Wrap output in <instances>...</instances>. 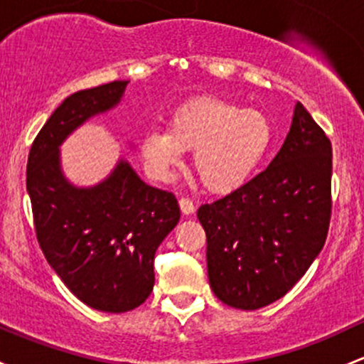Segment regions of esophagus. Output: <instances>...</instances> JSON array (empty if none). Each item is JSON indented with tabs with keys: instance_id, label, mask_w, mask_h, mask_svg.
<instances>
[{
	"instance_id": "1",
	"label": "esophagus",
	"mask_w": 364,
	"mask_h": 364,
	"mask_svg": "<svg viewBox=\"0 0 364 364\" xmlns=\"http://www.w3.org/2000/svg\"><path fill=\"white\" fill-rule=\"evenodd\" d=\"M179 208H181V213L186 214V216L195 211V204L192 200H190V198H186V197L179 198Z\"/></svg>"
}]
</instances>
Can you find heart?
Wrapping results in <instances>:
<instances>
[{"label":"heart","instance_id":"obj_1","mask_svg":"<svg viewBox=\"0 0 364 364\" xmlns=\"http://www.w3.org/2000/svg\"><path fill=\"white\" fill-rule=\"evenodd\" d=\"M274 141L269 117L218 97H198L172 112L167 129H151L139 144L144 167L169 181L183 153L193 151V169L214 193L240 188L255 176Z\"/></svg>","mask_w":364,"mask_h":364}]
</instances>
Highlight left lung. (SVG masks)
<instances>
[{"mask_svg":"<svg viewBox=\"0 0 364 364\" xmlns=\"http://www.w3.org/2000/svg\"><path fill=\"white\" fill-rule=\"evenodd\" d=\"M330 216L331 143L296 102L291 127L270 166L198 208L214 294L240 311L284 296L323 250Z\"/></svg>","mask_w":364,"mask_h":364,"instance_id":"obj_1","label":"left lung"}]
</instances>
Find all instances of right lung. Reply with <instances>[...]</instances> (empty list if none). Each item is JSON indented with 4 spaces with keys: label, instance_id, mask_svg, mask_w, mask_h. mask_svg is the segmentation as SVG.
Returning a JSON list of instances; mask_svg holds the SVG:
<instances>
[{
    "label": "right lung",
    "instance_id": "right-lung-1",
    "mask_svg": "<svg viewBox=\"0 0 364 364\" xmlns=\"http://www.w3.org/2000/svg\"><path fill=\"white\" fill-rule=\"evenodd\" d=\"M127 83L117 80L64 99L31 146L26 179L47 262L78 300L112 314L150 296L155 252L181 216L174 195L146 185L124 159L97 185L76 186L64 176L60 144L113 109Z\"/></svg>",
    "mask_w": 364,
    "mask_h": 364
}]
</instances>
